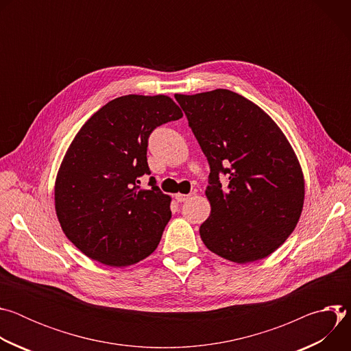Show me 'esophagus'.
Masks as SVG:
<instances>
[{
    "label": "esophagus",
    "instance_id": "esophagus-1",
    "mask_svg": "<svg viewBox=\"0 0 351 351\" xmlns=\"http://www.w3.org/2000/svg\"><path fill=\"white\" fill-rule=\"evenodd\" d=\"M190 197H191L190 194H182V193L175 194V198H176L178 203H184V202H187V199H189Z\"/></svg>",
    "mask_w": 351,
    "mask_h": 351
}]
</instances>
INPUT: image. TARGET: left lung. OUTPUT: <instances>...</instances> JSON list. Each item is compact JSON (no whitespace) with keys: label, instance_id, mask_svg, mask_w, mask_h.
Returning a JSON list of instances; mask_svg holds the SVG:
<instances>
[{"label":"left lung","instance_id":"8db88e82","mask_svg":"<svg viewBox=\"0 0 351 351\" xmlns=\"http://www.w3.org/2000/svg\"><path fill=\"white\" fill-rule=\"evenodd\" d=\"M175 98L211 169L202 240L237 264L268 257L291 234L304 204L303 171L290 143L268 114L230 90Z\"/></svg>","mask_w":351,"mask_h":351}]
</instances>
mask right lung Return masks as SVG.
Returning a JSON list of instances; mask_svg holds the SVG:
<instances>
[{
  "instance_id": "obj_1",
  "label": "right lung",
  "mask_w": 351,
  "mask_h": 351,
  "mask_svg": "<svg viewBox=\"0 0 351 351\" xmlns=\"http://www.w3.org/2000/svg\"><path fill=\"white\" fill-rule=\"evenodd\" d=\"M183 114L168 95L118 97L77 132L56 180V211L66 237L88 258L128 267L152 254L171 219V197L149 178L152 132Z\"/></svg>"
}]
</instances>
